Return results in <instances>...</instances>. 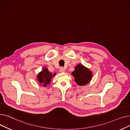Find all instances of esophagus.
I'll return each mask as SVG.
<instances>
[{
  "label": "esophagus",
  "instance_id": "obj_1",
  "mask_svg": "<svg viewBox=\"0 0 130 130\" xmlns=\"http://www.w3.org/2000/svg\"><path fill=\"white\" fill-rule=\"evenodd\" d=\"M59 72L60 73H64V72H65V69L63 67H61L59 70Z\"/></svg>",
  "mask_w": 130,
  "mask_h": 130
}]
</instances>
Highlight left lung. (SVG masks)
<instances>
[{
    "label": "left lung",
    "mask_w": 130,
    "mask_h": 130,
    "mask_svg": "<svg viewBox=\"0 0 130 130\" xmlns=\"http://www.w3.org/2000/svg\"><path fill=\"white\" fill-rule=\"evenodd\" d=\"M76 83L80 85H85L90 82L92 77V72L82 65L78 64L75 67V71L72 72Z\"/></svg>",
    "instance_id": "8db88e82"
}]
</instances>
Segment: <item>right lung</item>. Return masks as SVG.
<instances>
[{
    "instance_id": "right-lung-1",
    "label": "right lung",
    "mask_w": 130,
    "mask_h": 130,
    "mask_svg": "<svg viewBox=\"0 0 130 130\" xmlns=\"http://www.w3.org/2000/svg\"><path fill=\"white\" fill-rule=\"evenodd\" d=\"M56 74H52V73L48 71L47 69L45 67L43 69V71L38 74L37 80L40 84H42L44 86H46L47 84H49L51 83L52 77L55 75Z\"/></svg>"
}]
</instances>
